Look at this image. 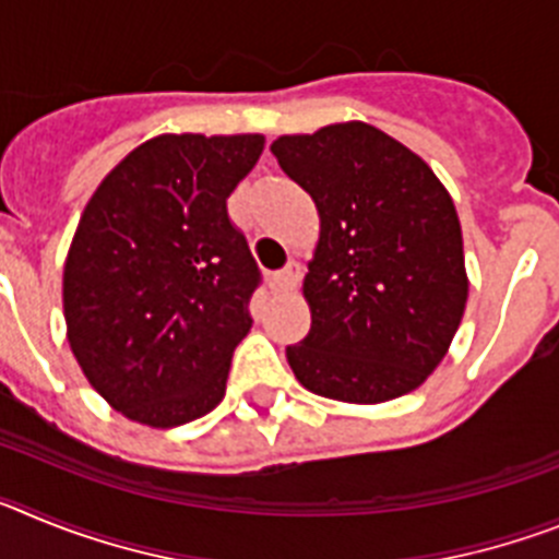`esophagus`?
<instances>
[{"label": "esophagus", "mask_w": 559, "mask_h": 559, "mask_svg": "<svg viewBox=\"0 0 559 559\" xmlns=\"http://www.w3.org/2000/svg\"><path fill=\"white\" fill-rule=\"evenodd\" d=\"M299 280H302V265L288 263L283 271H276V274L271 276V288L285 290V294H288V290H296Z\"/></svg>", "instance_id": "esophagus-1"}]
</instances>
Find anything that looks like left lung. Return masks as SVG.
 Instances as JSON below:
<instances>
[{"instance_id": "8db88e82", "label": "left lung", "mask_w": 559, "mask_h": 559, "mask_svg": "<svg viewBox=\"0 0 559 559\" xmlns=\"http://www.w3.org/2000/svg\"><path fill=\"white\" fill-rule=\"evenodd\" d=\"M271 153L319 212L310 333L285 349L322 397L374 406L428 380L467 305L462 224L423 156L369 122L285 133Z\"/></svg>"}]
</instances>
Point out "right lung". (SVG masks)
Listing matches in <instances>:
<instances>
[{
    "instance_id": "1",
    "label": "right lung",
    "mask_w": 559,
    "mask_h": 559,
    "mask_svg": "<svg viewBox=\"0 0 559 559\" xmlns=\"http://www.w3.org/2000/svg\"><path fill=\"white\" fill-rule=\"evenodd\" d=\"M263 147V133H159L83 206L63 263L69 347L140 426H185L224 400L260 280L226 199Z\"/></svg>"
}]
</instances>
